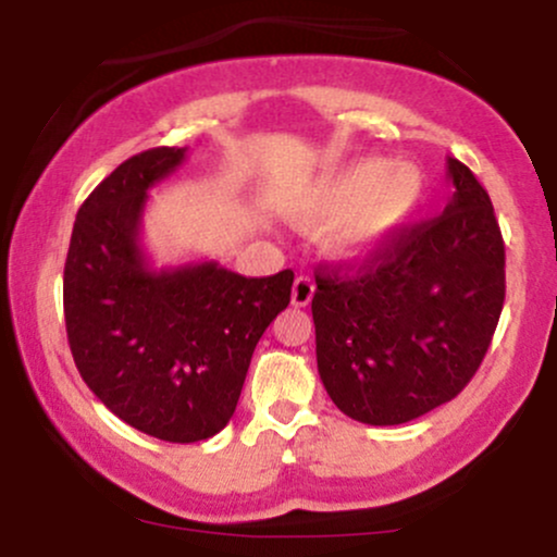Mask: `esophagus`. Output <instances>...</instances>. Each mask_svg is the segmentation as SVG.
<instances>
[{"label": "esophagus", "mask_w": 557, "mask_h": 557, "mask_svg": "<svg viewBox=\"0 0 557 557\" xmlns=\"http://www.w3.org/2000/svg\"><path fill=\"white\" fill-rule=\"evenodd\" d=\"M290 298H293V306H298V309L309 306L311 298H314V280L306 277V274L296 277V283H293Z\"/></svg>", "instance_id": "obj_1"}]
</instances>
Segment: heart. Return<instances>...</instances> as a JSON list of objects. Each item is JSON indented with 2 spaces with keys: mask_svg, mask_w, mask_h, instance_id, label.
Segmentation results:
<instances>
[{
  "mask_svg": "<svg viewBox=\"0 0 557 557\" xmlns=\"http://www.w3.org/2000/svg\"><path fill=\"white\" fill-rule=\"evenodd\" d=\"M419 196L413 168L361 159L311 185L290 207V220L304 230L327 225V246L337 257H367L408 220Z\"/></svg>",
  "mask_w": 557,
  "mask_h": 557,
  "instance_id": "b5f03b06",
  "label": "heart"
}]
</instances>
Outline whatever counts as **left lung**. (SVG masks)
<instances>
[{"instance_id": "left-lung-1", "label": "left lung", "mask_w": 557, "mask_h": 557, "mask_svg": "<svg viewBox=\"0 0 557 557\" xmlns=\"http://www.w3.org/2000/svg\"><path fill=\"white\" fill-rule=\"evenodd\" d=\"M443 214L403 227L359 272L322 270L317 367L345 417L406 424L476 374L505 300V246L487 190L447 157Z\"/></svg>"}]
</instances>
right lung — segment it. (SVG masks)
<instances>
[{
	"mask_svg": "<svg viewBox=\"0 0 557 557\" xmlns=\"http://www.w3.org/2000/svg\"><path fill=\"white\" fill-rule=\"evenodd\" d=\"M185 151L149 149L96 185L75 216L62 285L83 382L114 417L164 443L225 430L253 348L293 287L290 270L243 277L220 261L151 264L140 243L149 190Z\"/></svg>",
	"mask_w": 557,
	"mask_h": 557,
	"instance_id": "obj_1",
	"label": "right lung"
}]
</instances>
